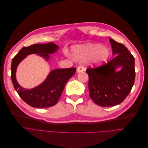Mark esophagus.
<instances>
[{
  "instance_id": "34e87169",
  "label": "esophagus",
  "mask_w": 148,
  "mask_h": 148,
  "mask_svg": "<svg viewBox=\"0 0 148 148\" xmlns=\"http://www.w3.org/2000/svg\"><path fill=\"white\" fill-rule=\"evenodd\" d=\"M84 71V67L82 66H79L77 68V72L79 73V72H82Z\"/></svg>"
}]
</instances>
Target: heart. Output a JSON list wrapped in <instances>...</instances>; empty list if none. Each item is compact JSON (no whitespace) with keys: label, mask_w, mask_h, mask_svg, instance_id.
Here are the masks:
<instances>
[{"label":"heart","mask_w":148,"mask_h":148,"mask_svg":"<svg viewBox=\"0 0 148 148\" xmlns=\"http://www.w3.org/2000/svg\"><path fill=\"white\" fill-rule=\"evenodd\" d=\"M72 56L75 59H88V63L92 66H99L105 63L110 56L108 48L100 44H85L72 48Z\"/></svg>","instance_id":"heart-1"}]
</instances>
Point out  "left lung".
Segmentation results:
<instances>
[{
    "label": "left lung",
    "mask_w": 148,
    "mask_h": 148,
    "mask_svg": "<svg viewBox=\"0 0 148 148\" xmlns=\"http://www.w3.org/2000/svg\"><path fill=\"white\" fill-rule=\"evenodd\" d=\"M113 56L106 64L87 68L90 96L97 105L115 106L122 103L131 91L135 80L134 58L122 43L109 39ZM121 67L119 71L116 69Z\"/></svg>",
    "instance_id": "left-lung-1"
}]
</instances>
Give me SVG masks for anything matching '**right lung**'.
<instances>
[{"instance_id":"1","label":"right lung","mask_w":148,"mask_h":148,"mask_svg":"<svg viewBox=\"0 0 148 148\" xmlns=\"http://www.w3.org/2000/svg\"><path fill=\"white\" fill-rule=\"evenodd\" d=\"M58 47L53 42L43 44H33L23 47L12 59L11 64V79L15 90L20 97L32 107L44 108L51 107L58 102L66 84L75 73L76 68L58 69L50 72L46 79L36 87L24 88L18 84L15 77L16 70L21 61L31 54H38L47 61L49 55L58 50Z\"/></svg>"}]
</instances>
